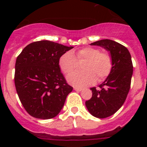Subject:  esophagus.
<instances>
[{"mask_svg":"<svg viewBox=\"0 0 147 147\" xmlns=\"http://www.w3.org/2000/svg\"><path fill=\"white\" fill-rule=\"evenodd\" d=\"M74 90H76V91H81L82 89L80 88H77V87H74Z\"/></svg>","mask_w":147,"mask_h":147,"instance_id":"1","label":"esophagus"}]
</instances>
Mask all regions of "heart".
<instances>
[{
  "mask_svg": "<svg viewBox=\"0 0 147 147\" xmlns=\"http://www.w3.org/2000/svg\"><path fill=\"white\" fill-rule=\"evenodd\" d=\"M77 60H85L82 68L83 71H75L67 76V82L75 87H85L91 85L96 80H104L111 72L112 58L106 52H101L96 48L85 47L78 50L76 55L67 51L59 59V66L65 74H70L76 67Z\"/></svg>",
  "mask_w": 147,
  "mask_h": 147,
  "instance_id": "1",
  "label": "heart"
}]
</instances>
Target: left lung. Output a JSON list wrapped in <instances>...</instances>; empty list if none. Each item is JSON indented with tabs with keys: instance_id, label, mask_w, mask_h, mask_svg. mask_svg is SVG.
Masks as SVG:
<instances>
[{
	"instance_id": "left-lung-1",
	"label": "left lung",
	"mask_w": 147,
	"mask_h": 147,
	"mask_svg": "<svg viewBox=\"0 0 147 147\" xmlns=\"http://www.w3.org/2000/svg\"><path fill=\"white\" fill-rule=\"evenodd\" d=\"M102 47L110 52L113 67L100 89L91 88L92 97L85 102L87 109L92 115L104 119L113 115L125 102L130 88L133 66L128 49L119 42L105 39L90 43Z\"/></svg>"
}]
</instances>
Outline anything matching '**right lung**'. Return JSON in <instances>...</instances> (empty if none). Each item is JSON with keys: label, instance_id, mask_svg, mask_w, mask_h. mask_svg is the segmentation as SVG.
<instances>
[{"label": "right lung", "instance_id": "add662e5", "mask_svg": "<svg viewBox=\"0 0 147 147\" xmlns=\"http://www.w3.org/2000/svg\"><path fill=\"white\" fill-rule=\"evenodd\" d=\"M73 48L41 40L28 44L17 58L15 88L23 106L33 117L52 119L64 106L73 88L61 72L59 59Z\"/></svg>", "mask_w": 147, "mask_h": 147}]
</instances>
